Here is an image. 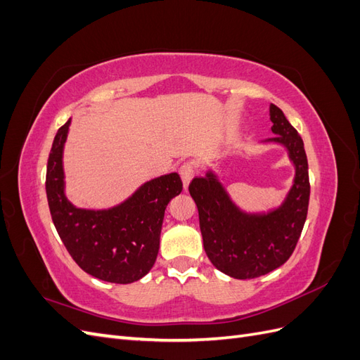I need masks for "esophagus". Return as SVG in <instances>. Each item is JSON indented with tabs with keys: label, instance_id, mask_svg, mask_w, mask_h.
Returning a JSON list of instances; mask_svg holds the SVG:
<instances>
[{
	"label": "esophagus",
	"instance_id": "obj_1",
	"mask_svg": "<svg viewBox=\"0 0 360 360\" xmlns=\"http://www.w3.org/2000/svg\"><path fill=\"white\" fill-rule=\"evenodd\" d=\"M179 174H180V177H181V180H183L184 189H188L191 180H192L193 176H195V169H193L192 163H183V165L180 167V169H179Z\"/></svg>",
	"mask_w": 360,
	"mask_h": 360
}]
</instances>
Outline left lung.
Returning a JSON list of instances; mask_svg holds the SVG:
<instances>
[{"label":"left lung","mask_w":360,"mask_h":360,"mask_svg":"<svg viewBox=\"0 0 360 360\" xmlns=\"http://www.w3.org/2000/svg\"><path fill=\"white\" fill-rule=\"evenodd\" d=\"M271 132L264 143L284 146L292 162V186L279 207L248 213L237 207L213 171L195 177L189 193L198 207L205 254L222 274L252 279L278 269L291 257L308 214L309 176L303 141L276 105H270Z\"/></svg>","instance_id":"1"}]
</instances>
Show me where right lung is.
<instances>
[{
  "label": "right lung",
  "mask_w": 360,
  "mask_h": 360,
  "mask_svg": "<svg viewBox=\"0 0 360 360\" xmlns=\"http://www.w3.org/2000/svg\"><path fill=\"white\" fill-rule=\"evenodd\" d=\"M69 118L53 138L46 169V195L53 225L69 254L86 274L114 284H130L153 267L168 202L183 183L177 172L146 181L132 197L105 210L79 209L64 192L63 150Z\"/></svg>",
  "instance_id": "obj_1"
}]
</instances>
